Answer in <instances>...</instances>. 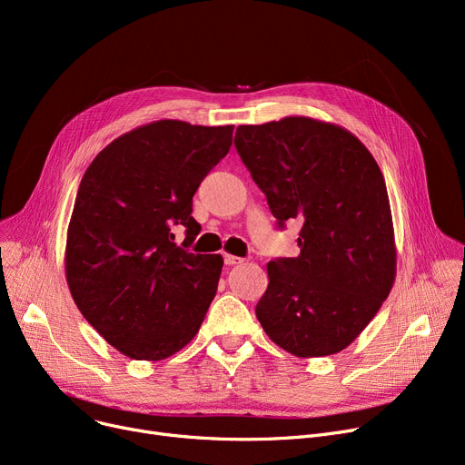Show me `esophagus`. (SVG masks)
<instances>
[{"mask_svg":"<svg viewBox=\"0 0 465 465\" xmlns=\"http://www.w3.org/2000/svg\"><path fill=\"white\" fill-rule=\"evenodd\" d=\"M241 262H242V258H239V256L224 254V263H226V265H237V263H241Z\"/></svg>","mask_w":465,"mask_h":465,"instance_id":"34e87169","label":"esophagus"}]
</instances>
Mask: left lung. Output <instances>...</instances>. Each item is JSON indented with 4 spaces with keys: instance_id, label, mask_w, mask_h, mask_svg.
I'll return each mask as SVG.
<instances>
[{
    "instance_id": "left-lung-1",
    "label": "left lung",
    "mask_w": 465,
    "mask_h": 465,
    "mask_svg": "<svg viewBox=\"0 0 465 465\" xmlns=\"http://www.w3.org/2000/svg\"><path fill=\"white\" fill-rule=\"evenodd\" d=\"M235 149L265 193L279 230L300 220V256L267 263L256 316L273 343L300 358L349 347L396 277L392 216L371 153L347 130L288 116L239 126Z\"/></svg>"
}]
</instances>
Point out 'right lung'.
<instances>
[{"instance_id": "1", "label": "right lung", "mask_w": 465, "mask_h": 465, "mask_svg": "<svg viewBox=\"0 0 465 465\" xmlns=\"http://www.w3.org/2000/svg\"><path fill=\"white\" fill-rule=\"evenodd\" d=\"M233 126L158 120L114 139L81 181L67 230L65 275L79 311L109 345L163 360L198 333L223 272L192 245V198L232 146Z\"/></svg>"}]
</instances>
